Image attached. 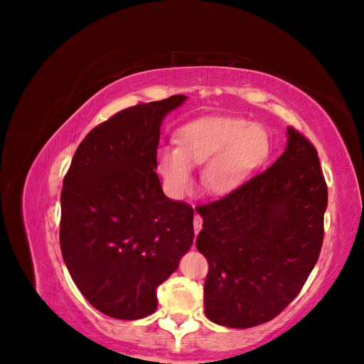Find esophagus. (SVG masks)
Masks as SVG:
<instances>
[{
    "instance_id": "obj_1",
    "label": "esophagus",
    "mask_w": 364,
    "mask_h": 364,
    "mask_svg": "<svg viewBox=\"0 0 364 364\" xmlns=\"http://www.w3.org/2000/svg\"><path fill=\"white\" fill-rule=\"evenodd\" d=\"M202 223H203L202 217H200L199 214H194V222H193V225H194V232H196V234H199V232H200Z\"/></svg>"
}]
</instances>
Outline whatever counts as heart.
Here are the masks:
<instances>
[{"instance_id": "heart-1", "label": "heart", "mask_w": 364, "mask_h": 364, "mask_svg": "<svg viewBox=\"0 0 364 364\" xmlns=\"http://www.w3.org/2000/svg\"><path fill=\"white\" fill-rule=\"evenodd\" d=\"M269 155V138L259 126L240 118H202L182 127L178 149L159 150L156 164L164 188L174 199L193 185L191 165L208 162L203 182L209 191L228 194Z\"/></svg>"}]
</instances>
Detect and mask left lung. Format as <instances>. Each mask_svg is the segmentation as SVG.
Listing matches in <instances>:
<instances>
[{"label":"left lung","instance_id":"obj_1","mask_svg":"<svg viewBox=\"0 0 364 364\" xmlns=\"http://www.w3.org/2000/svg\"><path fill=\"white\" fill-rule=\"evenodd\" d=\"M267 170L215 202L199 205L196 246L208 259L205 314L228 328L277 317L299 294L323 241L328 190L317 150L287 127Z\"/></svg>","mask_w":364,"mask_h":364}]
</instances>
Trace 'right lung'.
Segmentation results:
<instances>
[{
	"label": "right lung",
	"mask_w": 364,
	"mask_h": 364,
	"mask_svg": "<svg viewBox=\"0 0 364 364\" xmlns=\"http://www.w3.org/2000/svg\"><path fill=\"white\" fill-rule=\"evenodd\" d=\"M186 95L124 109L77 147L60 194V250L98 311L136 321L190 250L194 209L164 194L155 168L164 117Z\"/></svg>",
	"instance_id": "add662e5"
}]
</instances>
